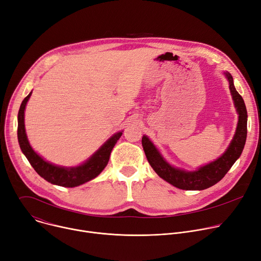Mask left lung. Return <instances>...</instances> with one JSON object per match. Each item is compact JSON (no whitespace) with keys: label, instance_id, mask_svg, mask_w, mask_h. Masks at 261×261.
I'll return each instance as SVG.
<instances>
[{"label":"left lung","instance_id":"left-lung-1","mask_svg":"<svg viewBox=\"0 0 261 261\" xmlns=\"http://www.w3.org/2000/svg\"><path fill=\"white\" fill-rule=\"evenodd\" d=\"M225 74L229 82V88L234 106L239 116L236 133L233 137L232 142L227 150L215 161L199 167L194 171L178 169L165 161L161 153L159 152L146 136H143L142 138V146L148 160V163L152 169L160 177H162L166 182L176 188L183 190H204L215 185L226 175L243 152L247 139V109L243 97L238 94L234 87L232 75L228 72Z\"/></svg>","mask_w":261,"mask_h":261}]
</instances>
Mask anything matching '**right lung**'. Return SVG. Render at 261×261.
Returning <instances> with one entry per match:
<instances>
[{
    "instance_id": "add662e5",
    "label": "right lung",
    "mask_w": 261,
    "mask_h": 261,
    "mask_svg": "<svg viewBox=\"0 0 261 261\" xmlns=\"http://www.w3.org/2000/svg\"><path fill=\"white\" fill-rule=\"evenodd\" d=\"M32 92L23 100V102L19 108L17 115V139L18 144L21 147L23 153L28 159L29 163L34 168V170L45 178L47 182L63 186V187H76L82 184H85L91 179L95 178L100 172H101L105 167L108 165L110 160V154L119 140L122 133L119 132L112 136L108 141L100 147L89 160L76 167H62L54 164H51L39 156L30 146L29 141L27 139L25 123H24V116H25V108L27 101L29 100Z\"/></svg>"
}]
</instances>
